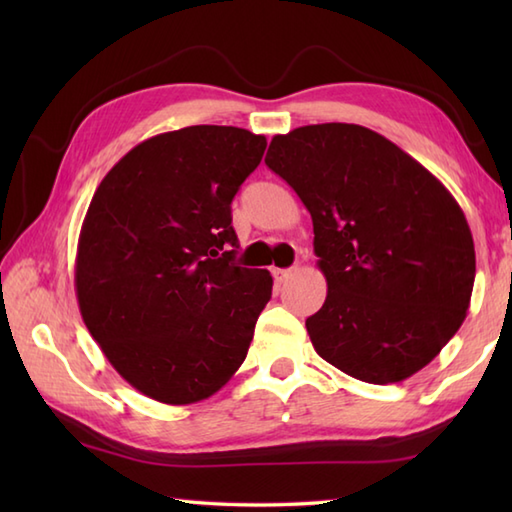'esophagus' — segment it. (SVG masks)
Here are the masks:
<instances>
[{
    "label": "esophagus",
    "instance_id": "obj_1",
    "mask_svg": "<svg viewBox=\"0 0 512 512\" xmlns=\"http://www.w3.org/2000/svg\"><path fill=\"white\" fill-rule=\"evenodd\" d=\"M273 277L277 284H284V281L292 277V268H273Z\"/></svg>",
    "mask_w": 512,
    "mask_h": 512
}]
</instances>
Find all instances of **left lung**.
<instances>
[{
  "label": "left lung",
  "mask_w": 512,
  "mask_h": 512,
  "mask_svg": "<svg viewBox=\"0 0 512 512\" xmlns=\"http://www.w3.org/2000/svg\"><path fill=\"white\" fill-rule=\"evenodd\" d=\"M266 165L310 211L328 281L306 319L314 350L347 376L400 383L460 330L475 281L469 222L447 187L372 129L297 127Z\"/></svg>",
  "instance_id": "obj_1"
}]
</instances>
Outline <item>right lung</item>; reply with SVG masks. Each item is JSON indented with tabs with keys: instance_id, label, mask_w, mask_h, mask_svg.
<instances>
[{
	"instance_id": "obj_1",
	"label": "right lung",
	"mask_w": 512,
	"mask_h": 512,
	"mask_svg": "<svg viewBox=\"0 0 512 512\" xmlns=\"http://www.w3.org/2000/svg\"><path fill=\"white\" fill-rule=\"evenodd\" d=\"M248 129L193 125L125 154L85 213L74 266L83 323L140 394L191 405L244 363L268 270L237 266L231 202L264 156Z\"/></svg>"
}]
</instances>
